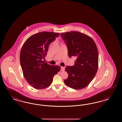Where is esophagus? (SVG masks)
<instances>
[{
  "label": "esophagus",
  "mask_w": 122,
  "mask_h": 122,
  "mask_svg": "<svg viewBox=\"0 0 122 122\" xmlns=\"http://www.w3.org/2000/svg\"><path fill=\"white\" fill-rule=\"evenodd\" d=\"M65 70V68L64 67H62V66L61 67V71H64Z\"/></svg>",
  "instance_id": "34e87169"
}]
</instances>
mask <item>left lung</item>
<instances>
[{
  "instance_id": "1",
  "label": "left lung",
  "mask_w": 122,
  "mask_h": 122,
  "mask_svg": "<svg viewBox=\"0 0 122 122\" xmlns=\"http://www.w3.org/2000/svg\"><path fill=\"white\" fill-rule=\"evenodd\" d=\"M61 36L66 43L69 57L76 58L74 66H67L68 77L65 85L75 89L85 88L95 76L98 68V51L93 39L77 31L62 33Z\"/></svg>"
}]
</instances>
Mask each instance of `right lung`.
<instances>
[{
	"label": "right lung",
	"instance_id": "1",
	"mask_svg": "<svg viewBox=\"0 0 122 122\" xmlns=\"http://www.w3.org/2000/svg\"><path fill=\"white\" fill-rule=\"evenodd\" d=\"M59 35V33L39 32L30 36L22 46L20 60L23 75L36 89L49 86L54 75L60 71V66L48 65L42 60L46 56L51 43Z\"/></svg>",
	"mask_w": 122,
	"mask_h": 122
}]
</instances>
